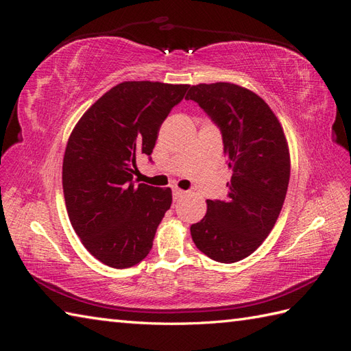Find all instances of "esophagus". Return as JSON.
<instances>
[{"label":"esophagus","instance_id":"34e87169","mask_svg":"<svg viewBox=\"0 0 351 351\" xmlns=\"http://www.w3.org/2000/svg\"><path fill=\"white\" fill-rule=\"evenodd\" d=\"M186 195V192L184 190H182V189H173V197H174V200H177V199H180L182 196H184Z\"/></svg>","mask_w":351,"mask_h":351}]
</instances>
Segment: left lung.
<instances>
[{
  "label": "left lung",
  "instance_id": "obj_1",
  "mask_svg": "<svg viewBox=\"0 0 351 351\" xmlns=\"http://www.w3.org/2000/svg\"><path fill=\"white\" fill-rule=\"evenodd\" d=\"M186 99L219 129L232 171L227 197L206 200V215L190 227V234L210 259L239 262L268 237L284 204L290 155L282 127L267 102L234 83L196 84Z\"/></svg>",
  "mask_w": 351,
  "mask_h": 351
}]
</instances>
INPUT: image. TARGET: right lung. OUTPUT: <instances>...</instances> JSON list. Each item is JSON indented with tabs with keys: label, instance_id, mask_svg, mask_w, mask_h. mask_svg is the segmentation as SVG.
<instances>
[{
	"label": "right lung",
	"instance_id": "add662e5",
	"mask_svg": "<svg viewBox=\"0 0 351 351\" xmlns=\"http://www.w3.org/2000/svg\"><path fill=\"white\" fill-rule=\"evenodd\" d=\"M189 84L123 82L83 114L67 142L62 190L71 226L92 256L123 269L143 261L171 189L134 184L136 159L151 154L159 127Z\"/></svg>",
	"mask_w": 351,
	"mask_h": 351
}]
</instances>
